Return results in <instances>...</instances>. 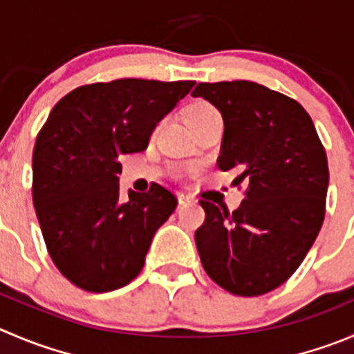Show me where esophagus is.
<instances>
[{"mask_svg":"<svg viewBox=\"0 0 354 354\" xmlns=\"http://www.w3.org/2000/svg\"><path fill=\"white\" fill-rule=\"evenodd\" d=\"M177 198H179V205H186V203H189L191 200H193V198H191L189 194H186V193H179V194H177Z\"/></svg>","mask_w":354,"mask_h":354,"instance_id":"1","label":"esophagus"}]
</instances>
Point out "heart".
Returning a JSON list of instances; mask_svg holds the SVG:
<instances>
[{"label": "heart", "instance_id": "heart-1", "mask_svg": "<svg viewBox=\"0 0 354 354\" xmlns=\"http://www.w3.org/2000/svg\"><path fill=\"white\" fill-rule=\"evenodd\" d=\"M215 114L218 113L215 111V107L212 106V104L207 102V100H194V102H191L189 106L186 107V121L189 123V127L196 124L198 121L205 120V118L215 116Z\"/></svg>", "mask_w": 354, "mask_h": 354}]
</instances>
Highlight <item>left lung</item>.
I'll list each match as a JSON object with an SVG mask.
<instances>
[{"instance_id": "8db88e82", "label": "left lung", "mask_w": 354, "mask_h": 354, "mask_svg": "<svg viewBox=\"0 0 354 354\" xmlns=\"http://www.w3.org/2000/svg\"><path fill=\"white\" fill-rule=\"evenodd\" d=\"M191 95L222 114L217 167L245 184L238 210L200 200L205 222L194 233L212 280L241 297L280 287L304 261L323 218L328 187L325 147L297 100L259 83H198Z\"/></svg>"}]
</instances>
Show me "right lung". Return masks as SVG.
<instances>
[{
    "instance_id": "1",
    "label": "right lung",
    "mask_w": 354,
    "mask_h": 354,
    "mask_svg": "<svg viewBox=\"0 0 354 354\" xmlns=\"http://www.w3.org/2000/svg\"><path fill=\"white\" fill-rule=\"evenodd\" d=\"M194 82L123 78L74 88L53 106L32 151V203L53 264L86 292L142 271L154 233L177 207L167 187L121 200L123 154L140 153Z\"/></svg>"
}]
</instances>
